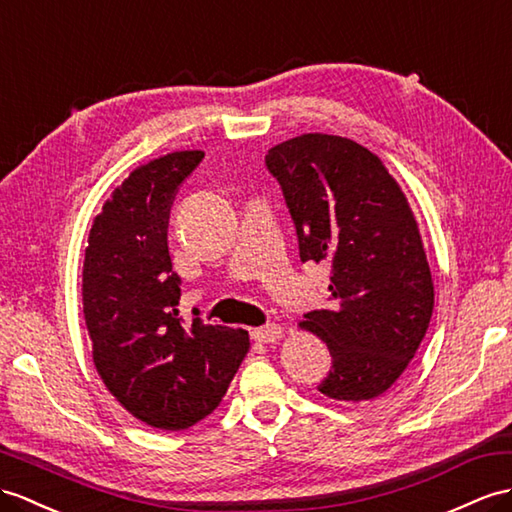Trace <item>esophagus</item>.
I'll use <instances>...</instances> for the list:
<instances>
[{"label":"esophagus","mask_w":512,"mask_h":512,"mask_svg":"<svg viewBox=\"0 0 512 512\" xmlns=\"http://www.w3.org/2000/svg\"><path fill=\"white\" fill-rule=\"evenodd\" d=\"M282 334H284V328L278 326V323H267V326L256 328L252 332V339L256 343H276L282 339Z\"/></svg>","instance_id":"1"}]
</instances>
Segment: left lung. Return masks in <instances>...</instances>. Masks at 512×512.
<instances>
[{"instance_id":"obj_1","label":"left lung","mask_w":512,"mask_h":512,"mask_svg":"<svg viewBox=\"0 0 512 512\" xmlns=\"http://www.w3.org/2000/svg\"><path fill=\"white\" fill-rule=\"evenodd\" d=\"M265 165L282 186L302 263L330 265L332 306L299 321L332 356L317 389L336 402L376 400L413 360L434 308L408 199L376 154L343 136H295L271 147Z\"/></svg>"}]
</instances>
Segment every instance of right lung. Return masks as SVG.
I'll return each instance as SVG.
<instances>
[{
	"mask_svg": "<svg viewBox=\"0 0 512 512\" xmlns=\"http://www.w3.org/2000/svg\"><path fill=\"white\" fill-rule=\"evenodd\" d=\"M204 152H173L136 167L93 219L82 269L93 363L128 413L158 430H186L226 395L249 350L241 328L180 317V276L167 228L180 184Z\"/></svg>",
	"mask_w": 512,
	"mask_h": 512,
	"instance_id": "1",
	"label": "right lung"
}]
</instances>
